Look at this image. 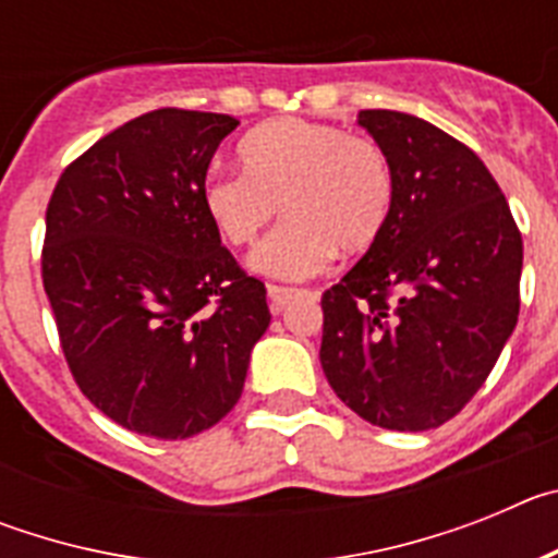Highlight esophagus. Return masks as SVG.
<instances>
[{
    "instance_id": "obj_1",
    "label": "esophagus",
    "mask_w": 558,
    "mask_h": 558,
    "mask_svg": "<svg viewBox=\"0 0 558 558\" xmlns=\"http://www.w3.org/2000/svg\"><path fill=\"white\" fill-rule=\"evenodd\" d=\"M295 295H302V290L282 288V284H268V299H270V310H274V313H282V310L293 302Z\"/></svg>"
}]
</instances>
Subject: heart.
I'll use <instances>...</instances> for the list:
<instances>
[{
    "label": "heart",
    "mask_w": 558,
    "mask_h": 558,
    "mask_svg": "<svg viewBox=\"0 0 558 558\" xmlns=\"http://www.w3.org/2000/svg\"><path fill=\"white\" fill-rule=\"evenodd\" d=\"M243 172L215 170L201 186L206 218L231 248L254 245L265 226H279L251 256L270 279L299 282L335 259L372 251L386 234L397 175L386 147L332 122L274 120L240 142Z\"/></svg>",
    "instance_id": "heart-1"
}]
</instances>
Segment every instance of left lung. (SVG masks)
<instances>
[{"label":"left lung","mask_w":558,"mask_h":558,"mask_svg":"<svg viewBox=\"0 0 558 558\" xmlns=\"http://www.w3.org/2000/svg\"><path fill=\"white\" fill-rule=\"evenodd\" d=\"M391 156L386 234L322 295V366L360 418L433 430L486 383L520 315L522 236L475 150L430 122L368 108Z\"/></svg>","instance_id":"obj_1"}]
</instances>
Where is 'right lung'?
Segmentation results:
<instances>
[{"label":"right lung","instance_id":"obj_1","mask_svg":"<svg viewBox=\"0 0 558 558\" xmlns=\"http://www.w3.org/2000/svg\"><path fill=\"white\" fill-rule=\"evenodd\" d=\"M229 113L159 108L102 136L47 204L41 279L77 388L125 430L190 438L236 405L265 284L206 218Z\"/></svg>","mask_w":558,"mask_h":558}]
</instances>
